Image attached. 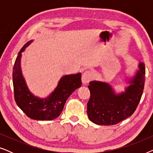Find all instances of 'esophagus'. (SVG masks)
<instances>
[{
  "mask_svg": "<svg viewBox=\"0 0 153 153\" xmlns=\"http://www.w3.org/2000/svg\"><path fill=\"white\" fill-rule=\"evenodd\" d=\"M92 79V74L89 71H85L83 73L82 76H81V81L83 85H86L89 83V81Z\"/></svg>",
  "mask_w": 153,
  "mask_h": 153,
  "instance_id": "34e87169",
  "label": "esophagus"
}]
</instances>
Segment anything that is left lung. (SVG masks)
<instances>
[{
    "instance_id": "left-lung-1",
    "label": "left lung",
    "mask_w": 153,
    "mask_h": 153,
    "mask_svg": "<svg viewBox=\"0 0 153 153\" xmlns=\"http://www.w3.org/2000/svg\"><path fill=\"white\" fill-rule=\"evenodd\" d=\"M145 65L140 62L135 76L129 79L125 92L116 94L106 82L92 81L88 88L91 97L87 104L90 120L99 125H113L131 116L143 94L145 83Z\"/></svg>"
}]
</instances>
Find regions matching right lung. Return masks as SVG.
Listing matches in <instances>:
<instances>
[{"mask_svg":"<svg viewBox=\"0 0 153 153\" xmlns=\"http://www.w3.org/2000/svg\"><path fill=\"white\" fill-rule=\"evenodd\" d=\"M33 42L30 40L19 52L13 68L12 79L14 100L29 118L37 120H51L60 116L68 98L81 85V74L65 75L49 97L42 99L32 94L26 85L21 69L22 53Z\"/></svg>","mask_w":153,"mask_h":153,"instance_id":"right-lung-1","label":"right lung"}]
</instances>
